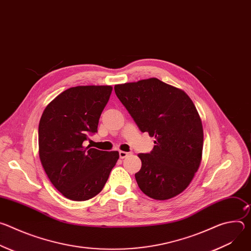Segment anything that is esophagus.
I'll use <instances>...</instances> for the list:
<instances>
[{
  "label": "esophagus",
  "mask_w": 251,
  "mask_h": 251,
  "mask_svg": "<svg viewBox=\"0 0 251 251\" xmlns=\"http://www.w3.org/2000/svg\"><path fill=\"white\" fill-rule=\"evenodd\" d=\"M131 153H128V152H125V151H120L119 152V156H120V158L121 159H124V158H126L127 156H129Z\"/></svg>",
  "instance_id": "obj_1"
}]
</instances>
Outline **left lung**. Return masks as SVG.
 <instances>
[{"mask_svg":"<svg viewBox=\"0 0 251 251\" xmlns=\"http://www.w3.org/2000/svg\"><path fill=\"white\" fill-rule=\"evenodd\" d=\"M115 93L142 132L155 137L149 154H138L135 177L146 196L165 201L184 192L198 172L203 146L201 119L182 89L152 77L116 84Z\"/></svg>","mask_w":251,"mask_h":251,"instance_id":"1","label":"left lung"}]
</instances>
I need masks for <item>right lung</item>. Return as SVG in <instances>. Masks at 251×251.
Returning a JSON list of instances; mask_svg holds the SVG:
<instances>
[{"label": "right lung", "mask_w": 251, "mask_h": 251, "mask_svg": "<svg viewBox=\"0 0 251 251\" xmlns=\"http://www.w3.org/2000/svg\"><path fill=\"white\" fill-rule=\"evenodd\" d=\"M112 86L71 87L50 101L40 120L39 155L54 188L71 201H87L104 188L119 159L118 151L84 147L97 132Z\"/></svg>", "instance_id": "obj_1"}]
</instances>
